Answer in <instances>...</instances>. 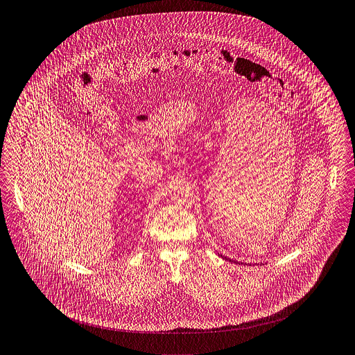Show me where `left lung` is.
<instances>
[{
    "label": "left lung",
    "mask_w": 355,
    "mask_h": 355,
    "mask_svg": "<svg viewBox=\"0 0 355 355\" xmlns=\"http://www.w3.org/2000/svg\"><path fill=\"white\" fill-rule=\"evenodd\" d=\"M223 257V255H221ZM223 258L226 259V260H229V261H234V263H239L237 260H232V259L226 258V257H223Z\"/></svg>",
    "instance_id": "left-lung-1"
}]
</instances>
